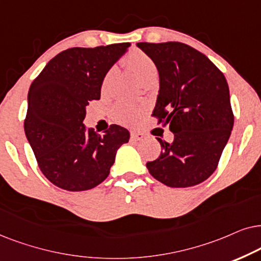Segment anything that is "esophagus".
I'll return each mask as SVG.
<instances>
[{
	"label": "esophagus",
	"instance_id": "esophagus-1",
	"mask_svg": "<svg viewBox=\"0 0 261 261\" xmlns=\"http://www.w3.org/2000/svg\"><path fill=\"white\" fill-rule=\"evenodd\" d=\"M144 138V135L138 133V131H133L131 133V140L133 141H142Z\"/></svg>",
	"mask_w": 261,
	"mask_h": 261
}]
</instances>
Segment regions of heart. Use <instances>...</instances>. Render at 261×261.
I'll return each instance as SVG.
<instances>
[{"label":"heart","instance_id":"1","mask_svg":"<svg viewBox=\"0 0 261 261\" xmlns=\"http://www.w3.org/2000/svg\"><path fill=\"white\" fill-rule=\"evenodd\" d=\"M125 64L127 65V68H130L135 72V75L140 79L142 83L158 75V68H156L155 62L145 52L138 50V48H134V50L128 52L126 57H125ZM112 74V70L107 72L102 83L103 88L107 86ZM143 111L144 106L134 105V103L128 102H119L114 107L113 112L114 117L119 121H121V123H134Z\"/></svg>","mask_w":261,"mask_h":261}]
</instances>
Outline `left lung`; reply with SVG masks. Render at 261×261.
<instances>
[{
  "instance_id": "1",
  "label": "left lung",
  "mask_w": 261,
  "mask_h": 261,
  "mask_svg": "<svg viewBox=\"0 0 261 261\" xmlns=\"http://www.w3.org/2000/svg\"><path fill=\"white\" fill-rule=\"evenodd\" d=\"M155 62L160 89L152 116L169 124L174 141L158 137L162 151L147 168L169 187H190L215 172L230 137L234 114L222 71L205 55L189 45L138 43Z\"/></svg>"
}]
</instances>
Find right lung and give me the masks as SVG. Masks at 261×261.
I'll list each match as a JSON object with an SVG mask.
<instances>
[{"instance_id":"1","label":"right lung","mask_w":261,"mask_h":261,"mask_svg":"<svg viewBox=\"0 0 261 261\" xmlns=\"http://www.w3.org/2000/svg\"><path fill=\"white\" fill-rule=\"evenodd\" d=\"M130 43L72 47L55 56L32 82L23 127L46 179L67 191L98 186L130 134L111 125L103 135L83 124L86 107L99 100L103 79Z\"/></svg>"}]
</instances>
